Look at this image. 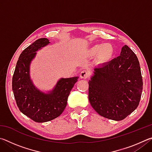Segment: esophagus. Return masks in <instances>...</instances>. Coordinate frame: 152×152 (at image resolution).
Instances as JSON below:
<instances>
[{"mask_svg":"<svg viewBox=\"0 0 152 152\" xmlns=\"http://www.w3.org/2000/svg\"><path fill=\"white\" fill-rule=\"evenodd\" d=\"M91 75V72H90V71L88 70H82L80 74V76L81 78H83V79H86L88 78V77Z\"/></svg>","mask_w":152,"mask_h":152,"instance_id":"esophagus-1","label":"esophagus"}]
</instances>
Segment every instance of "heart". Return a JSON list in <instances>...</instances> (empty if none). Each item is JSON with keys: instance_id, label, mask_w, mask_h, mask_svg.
<instances>
[{"instance_id": "heart-1", "label": "heart", "mask_w": 152, "mask_h": 152, "mask_svg": "<svg viewBox=\"0 0 152 152\" xmlns=\"http://www.w3.org/2000/svg\"><path fill=\"white\" fill-rule=\"evenodd\" d=\"M88 53L91 56H97L101 62H107L113 57L114 48L110 43H98L90 48Z\"/></svg>"}]
</instances>
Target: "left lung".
Here are the masks:
<instances>
[{"mask_svg":"<svg viewBox=\"0 0 152 152\" xmlns=\"http://www.w3.org/2000/svg\"><path fill=\"white\" fill-rule=\"evenodd\" d=\"M94 70L88 82L92 107L109 119H124L138 107L142 93L143 80L137 56L125 45L119 56Z\"/></svg>","mask_w":152,"mask_h":152,"instance_id":"obj_1","label":"left lung"}]
</instances>
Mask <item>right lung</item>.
Here are the masks:
<instances>
[{
    "label": "right lung",
    "mask_w": 152,
    "mask_h": 152,
    "mask_svg": "<svg viewBox=\"0 0 152 152\" xmlns=\"http://www.w3.org/2000/svg\"><path fill=\"white\" fill-rule=\"evenodd\" d=\"M47 38H40L22 51L12 80V89L20 111L37 123L50 121L63 113L72 88L78 76L61 78L52 91L44 93L33 85L30 78V64L36 51L50 43Z\"/></svg>",
    "instance_id": "add662e5"
}]
</instances>
